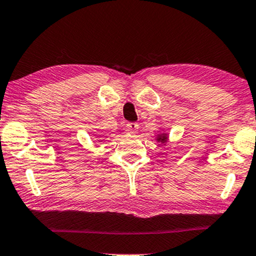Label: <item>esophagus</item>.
<instances>
[{"label":"esophagus","mask_w":256,"mask_h":256,"mask_svg":"<svg viewBox=\"0 0 256 256\" xmlns=\"http://www.w3.org/2000/svg\"><path fill=\"white\" fill-rule=\"evenodd\" d=\"M138 129H139V124H138V123L130 122L126 126V130H127V133L129 134H135L138 132Z\"/></svg>","instance_id":"1"}]
</instances>
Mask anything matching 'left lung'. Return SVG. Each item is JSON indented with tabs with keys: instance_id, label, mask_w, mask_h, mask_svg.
<instances>
[{
	"instance_id": "1",
	"label": "left lung",
	"mask_w": 256,
	"mask_h": 256,
	"mask_svg": "<svg viewBox=\"0 0 256 256\" xmlns=\"http://www.w3.org/2000/svg\"><path fill=\"white\" fill-rule=\"evenodd\" d=\"M168 140H169V135H168V133H165L164 130L159 132L157 134V138H156V141L160 142L162 145H165L168 142Z\"/></svg>"
}]
</instances>
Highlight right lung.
<instances>
[{
	"label": "right lung",
	"mask_w": 256,
	"mask_h": 256,
	"mask_svg": "<svg viewBox=\"0 0 256 256\" xmlns=\"http://www.w3.org/2000/svg\"><path fill=\"white\" fill-rule=\"evenodd\" d=\"M100 141H102V140H100Z\"/></svg>",
	"instance_id": "add662e5"
}]
</instances>
